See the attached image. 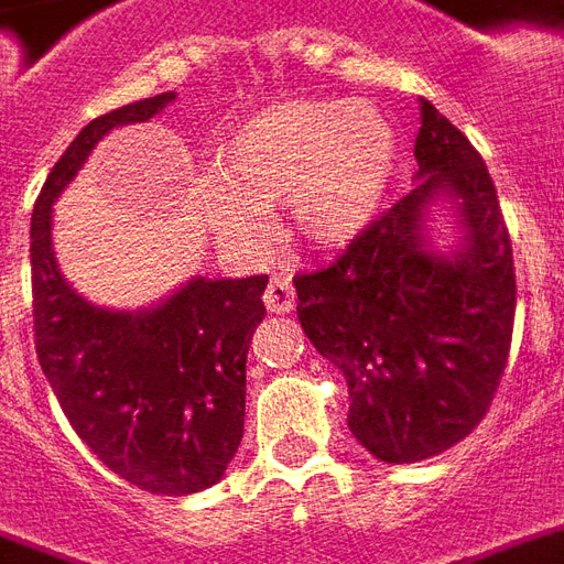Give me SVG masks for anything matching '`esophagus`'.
Here are the masks:
<instances>
[{
    "label": "esophagus",
    "instance_id": "34e87169",
    "mask_svg": "<svg viewBox=\"0 0 564 564\" xmlns=\"http://www.w3.org/2000/svg\"><path fill=\"white\" fill-rule=\"evenodd\" d=\"M294 285H291V279L288 276H273L270 279V285L264 291V303L267 310L273 312V315H288V312L294 310Z\"/></svg>",
    "mask_w": 564,
    "mask_h": 564
}]
</instances>
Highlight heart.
<instances>
[{"instance_id": "b5f03b06", "label": "heart", "mask_w": 564, "mask_h": 564, "mask_svg": "<svg viewBox=\"0 0 564 564\" xmlns=\"http://www.w3.org/2000/svg\"><path fill=\"white\" fill-rule=\"evenodd\" d=\"M397 162V129L369 101L270 105L209 152L204 216L216 237L249 246L264 237L261 213L285 204L294 240L315 252H343L381 216Z\"/></svg>"}]
</instances>
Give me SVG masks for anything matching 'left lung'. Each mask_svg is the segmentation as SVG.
<instances>
[{"instance_id": "obj_1", "label": "left lung", "mask_w": 564, "mask_h": 564, "mask_svg": "<svg viewBox=\"0 0 564 564\" xmlns=\"http://www.w3.org/2000/svg\"><path fill=\"white\" fill-rule=\"evenodd\" d=\"M414 188L330 267L294 279L297 318L348 384V430L381 463L463 442L508 364L517 306L499 195L478 150L423 101ZM445 212L455 240L435 247Z\"/></svg>"}]
</instances>
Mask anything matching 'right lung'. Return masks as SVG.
Wrapping results in <instances>:
<instances>
[{
	"label": "right lung",
	"mask_w": 564,
	"mask_h": 564,
	"mask_svg": "<svg viewBox=\"0 0 564 564\" xmlns=\"http://www.w3.org/2000/svg\"><path fill=\"white\" fill-rule=\"evenodd\" d=\"M174 98H143L84 126L53 164L29 228L41 369L86 447L119 478L155 496L207 490L231 466L267 276H192L147 310L96 306L59 270L53 204L105 134L147 122Z\"/></svg>",
	"instance_id": "right-lung-1"
}]
</instances>
